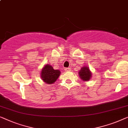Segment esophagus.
Returning a JSON list of instances; mask_svg holds the SVG:
<instances>
[{"mask_svg": "<svg viewBox=\"0 0 128 128\" xmlns=\"http://www.w3.org/2000/svg\"><path fill=\"white\" fill-rule=\"evenodd\" d=\"M64 70H65V71H71V69H70V68H66Z\"/></svg>", "mask_w": 128, "mask_h": 128, "instance_id": "esophagus-1", "label": "esophagus"}]
</instances>
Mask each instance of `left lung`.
I'll use <instances>...</instances> for the list:
<instances>
[{
  "label": "left lung",
  "mask_w": 128,
  "mask_h": 128,
  "mask_svg": "<svg viewBox=\"0 0 128 128\" xmlns=\"http://www.w3.org/2000/svg\"><path fill=\"white\" fill-rule=\"evenodd\" d=\"M79 76L83 81H89L92 78V72L90 70L89 66H82L80 68L78 73Z\"/></svg>",
  "instance_id": "left-lung-1"
}]
</instances>
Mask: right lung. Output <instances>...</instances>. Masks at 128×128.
Returning <instances> with one entry per match:
<instances>
[{"label":"right lung","instance_id":"add662e5","mask_svg":"<svg viewBox=\"0 0 128 128\" xmlns=\"http://www.w3.org/2000/svg\"><path fill=\"white\" fill-rule=\"evenodd\" d=\"M59 70H54L51 65L47 64L42 69L40 77L42 80L47 84H52L56 81L60 75Z\"/></svg>","mask_w":128,"mask_h":128}]
</instances>
